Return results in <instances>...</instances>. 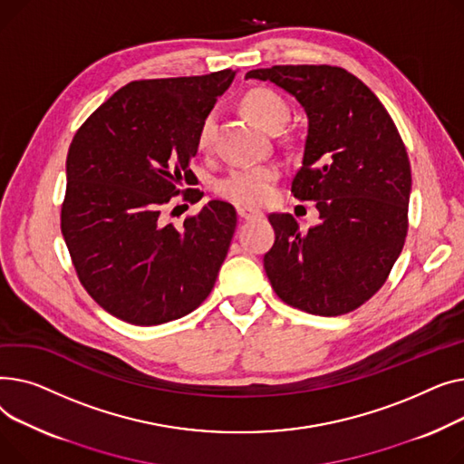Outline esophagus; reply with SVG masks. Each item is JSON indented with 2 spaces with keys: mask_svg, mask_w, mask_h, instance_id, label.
Instances as JSON below:
<instances>
[{
  "mask_svg": "<svg viewBox=\"0 0 464 464\" xmlns=\"http://www.w3.org/2000/svg\"><path fill=\"white\" fill-rule=\"evenodd\" d=\"M236 211H237V217L241 221H251V219H256V217H262L260 211H256L253 208H245V206H239Z\"/></svg>",
  "mask_w": 464,
  "mask_h": 464,
  "instance_id": "1",
  "label": "esophagus"
}]
</instances>
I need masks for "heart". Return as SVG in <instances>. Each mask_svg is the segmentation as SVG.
<instances>
[{"label":"heart","instance_id":"b5f03b06","mask_svg":"<svg viewBox=\"0 0 464 464\" xmlns=\"http://www.w3.org/2000/svg\"><path fill=\"white\" fill-rule=\"evenodd\" d=\"M243 108L260 127L269 132H279L288 121V104L276 92L258 88L251 90L243 97ZM217 125V112L211 111L200 123L197 134V146L200 151H208L213 144ZM279 179V170L276 167H249L237 169L225 176L217 183V193L223 198L237 204L258 208L266 206L276 198V185Z\"/></svg>","mask_w":464,"mask_h":464}]
</instances>
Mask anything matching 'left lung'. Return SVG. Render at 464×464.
I'll return each instance as SVG.
<instances>
[{"mask_svg":"<svg viewBox=\"0 0 464 464\" xmlns=\"http://www.w3.org/2000/svg\"><path fill=\"white\" fill-rule=\"evenodd\" d=\"M245 78L274 82L305 108L292 195L320 211L307 232L288 213L267 217L276 243L264 255L266 276L299 311L346 314L382 288L406 239L412 176L401 134L378 97L341 67L274 65Z\"/></svg>","mask_w":464,"mask_h":464,"instance_id":"left-lung-1","label":"left lung"}]
</instances>
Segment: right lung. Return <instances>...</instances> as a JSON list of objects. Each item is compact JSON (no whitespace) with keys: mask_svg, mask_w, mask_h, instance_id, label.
<instances>
[{"mask_svg":"<svg viewBox=\"0 0 464 464\" xmlns=\"http://www.w3.org/2000/svg\"><path fill=\"white\" fill-rule=\"evenodd\" d=\"M236 71L136 80L82 123L67 153L62 234L95 302L134 325L195 311L209 295L236 230V209L211 200L183 225L167 223L172 197L198 202L188 162L202 120Z\"/></svg>","mask_w":464,"mask_h":464,"instance_id":"add662e5","label":"right lung"}]
</instances>
